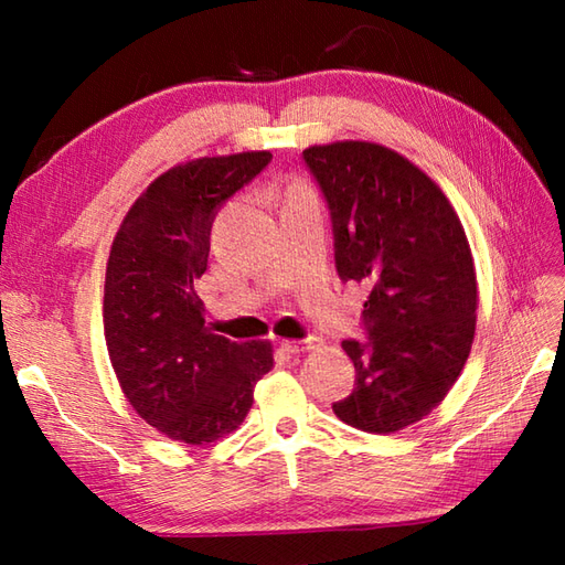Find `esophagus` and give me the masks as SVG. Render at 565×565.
Masks as SVG:
<instances>
[{"label": "esophagus", "instance_id": "34e87169", "mask_svg": "<svg viewBox=\"0 0 565 565\" xmlns=\"http://www.w3.org/2000/svg\"><path fill=\"white\" fill-rule=\"evenodd\" d=\"M281 347L289 354H303V352H310L316 350L318 347V338H306V340H286L281 342Z\"/></svg>", "mask_w": 565, "mask_h": 565}]
</instances>
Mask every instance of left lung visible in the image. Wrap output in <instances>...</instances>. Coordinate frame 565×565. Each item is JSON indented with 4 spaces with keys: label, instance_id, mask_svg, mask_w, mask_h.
<instances>
[{
    "label": "left lung",
    "instance_id": "obj_1",
    "mask_svg": "<svg viewBox=\"0 0 565 565\" xmlns=\"http://www.w3.org/2000/svg\"><path fill=\"white\" fill-rule=\"evenodd\" d=\"M328 201L342 281L364 284L366 342L342 423L391 435L429 415L459 379L476 334L473 255L449 199L391 148L340 140L303 150Z\"/></svg>",
    "mask_w": 565,
    "mask_h": 565
}]
</instances>
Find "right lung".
<instances>
[{"mask_svg": "<svg viewBox=\"0 0 565 565\" xmlns=\"http://www.w3.org/2000/svg\"><path fill=\"white\" fill-rule=\"evenodd\" d=\"M269 160L257 150L177 164L142 191L114 237L106 350L134 411L174 441L209 444L235 431L274 366L271 342L215 334L196 294L215 213Z\"/></svg>", "mask_w": 565, "mask_h": 565, "instance_id": "add662e5", "label": "right lung"}]
</instances>
